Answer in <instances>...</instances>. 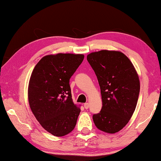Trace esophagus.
Wrapping results in <instances>:
<instances>
[{
	"mask_svg": "<svg viewBox=\"0 0 161 161\" xmlns=\"http://www.w3.org/2000/svg\"><path fill=\"white\" fill-rule=\"evenodd\" d=\"M83 106H84V108L86 109H88L89 108V103H84V105H83Z\"/></svg>",
	"mask_w": 161,
	"mask_h": 161,
	"instance_id": "esophagus-1",
	"label": "esophagus"
}]
</instances>
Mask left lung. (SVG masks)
I'll return each mask as SVG.
<instances>
[{
    "label": "left lung",
    "mask_w": 161,
    "mask_h": 161,
    "mask_svg": "<svg viewBox=\"0 0 161 161\" xmlns=\"http://www.w3.org/2000/svg\"><path fill=\"white\" fill-rule=\"evenodd\" d=\"M97 78L103 107L94 114L99 130L107 133L121 130L135 111L140 92L138 73L130 60L120 51L103 50L87 56Z\"/></svg>",
    "instance_id": "1"
}]
</instances>
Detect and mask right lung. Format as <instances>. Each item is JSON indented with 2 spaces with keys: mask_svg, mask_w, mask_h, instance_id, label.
I'll list each match as a JSON object with an SVG mask.
<instances>
[{
  "mask_svg": "<svg viewBox=\"0 0 161 161\" xmlns=\"http://www.w3.org/2000/svg\"><path fill=\"white\" fill-rule=\"evenodd\" d=\"M83 58V54L47 55L31 75L30 108L42 127L55 136L67 135L76 125L80 109L72 101L69 79Z\"/></svg>",
  "mask_w": 161,
  "mask_h": 161,
  "instance_id": "1",
  "label": "right lung"
}]
</instances>
